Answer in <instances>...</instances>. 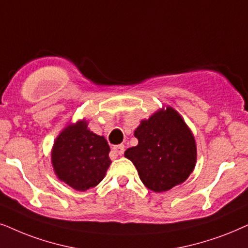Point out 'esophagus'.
Masks as SVG:
<instances>
[{"label":"esophagus","mask_w":248,"mask_h":248,"mask_svg":"<svg viewBox=\"0 0 248 248\" xmlns=\"http://www.w3.org/2000/svg\"><path fill=\"white\" fill-rule=\"evenodd\" d=\"M113 151L117 153V155H124V144H119V145H115L114 147H113Z\"/></svg>","instance_id":"1"}]
</instances>
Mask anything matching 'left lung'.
I'll use <instances>...</instances> for the list:
<instances>
[{
  "label": "left lung",
  "mask_w": 248,
  "mask_h": 248,
  "mask_svg": "<svg viewBox=\"0 0 248 248\" xmlns=\"http://www.w3.org/2000/svg\"><path fill=\"white\" fill-rule=\"evenodd\" d=\"M139 144L124 156L133 162L147 189L164 192L183 183L192 173L197 160L196 140L177 111L167 106L134 131Z\"/></svg>",
  "instance_id": "left-lung-1"
}]
</instances>
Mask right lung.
I'll use <instances>...</instances> for the list:
<instances>
[{"instance_id":"right-lung-1","label":"right lung","mask_w":248,"mask_h":248,"mask_svg":"<svg viewBox=\"0 0 248 248\" xmlns=\"http://www.w3.org/2000/svg\"><path fill=\"white\" fill-rule=\"evenodd\" d=\"M109 146L103 136L88 129L86 120L68 124L56 139L51 162L59 180L78 191L96 186L111 165Z\"/></svg>"}]
</instances>
